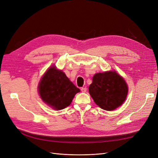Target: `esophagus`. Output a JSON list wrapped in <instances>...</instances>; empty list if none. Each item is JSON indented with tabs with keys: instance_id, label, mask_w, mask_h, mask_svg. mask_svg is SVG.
Instances as JSON below:
<instances>
[{
	"instance_id": "obj_1",
	"label": "esophagus",
	"mask_w": 158,
	"mask_h": 158,
	"mask_svg": "<svg viewBox=\"0 0 158 158\" xmlns=\"http://www.w3.org/2000/svg\"><path fill=\"white\" fill-rule=\"evenodd\" d=\"M81 91H82V92H86L87 88H81Z\"/></svg>"
}]
</instances>
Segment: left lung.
<instances>
[{
  "label": "left lung",
  "mask_w": 158,
  "mask_h": 158,
  "mask_svg": "<svg viewBox=\"0 0 158 158\" xmlns=\"http://www.w3.org/2000/svg\"><path fill=\"white\" fill-rule=\"evenodd\" d=\"M125 80L116 71L95 74L89 93L95 104L106 111H113L125 102L128 94Z\"/></svg>",
  "instance_id": "1"
}]
</instances>
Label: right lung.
<instances>
[{
	"label": "right lung",
	"instance_id": "right-lung-1",
	"mask_svg": "<svg viewBox=\"0 0 158 158\" xmlns=\"http://www.w3.org/2000/svg\"><path fill=\"white\" fill-rule=\"evenodd\" d=\"M38 92L43 102L53 109L60 110L69 106L75 95L80 90L64 72L52 66L41 77Z\"/></svg>",
	"mask_w": 158,
	"mask_h": 158
}]
</instances>
